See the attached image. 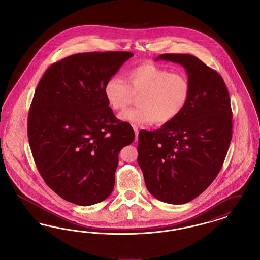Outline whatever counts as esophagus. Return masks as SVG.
Masks as SVG:
<instances>
[{"instance_id": "esophagus-1", "label": "esophagus", "mask_w": 260, "mask_h": 260, "mask_svg": "<svg viewBox=\"0 0 260 260\" xmlns=\"http://www.w3.org/2000/svg\"><path fill=\"white\" fill-rule=\"evenodd\" d=\"M134 131H135V134H136V138H135V141L138 140V127L136 125H134Z\"/></svg>"}]
</instances>
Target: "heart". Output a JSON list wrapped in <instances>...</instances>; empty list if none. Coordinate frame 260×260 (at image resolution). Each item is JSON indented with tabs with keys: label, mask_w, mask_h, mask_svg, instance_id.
I'll return each mask as SVG.
<instances>
[{
	"label": "heart",
	"mask_w": 260,
	"mask_h": 260,
	"mask_svg": "<svg viewBox=\"0 0 260 260\" xmlns=\"http://www.w3.org/2000/svg\"><path fill=\"white\" fill-rule=\"evenodd\" d=\"M126 81L110 77L104 95L114 110H123L137 99V108L122 112L119 118L135 125L168 124L184 111L191 94L187 75L171 72L153 63H143L126 71Z\"/></svg>",
	"instance_id": "1"
}]
</instances>
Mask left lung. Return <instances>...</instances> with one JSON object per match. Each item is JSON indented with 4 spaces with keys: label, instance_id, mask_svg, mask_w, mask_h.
<instances>
[{
    "label": "left lung",
    "instance_id": "1",
    "mask_svg": "<svg viewBox=\"0 0 260 260\" xmlns=\"http://www.w3.org/2000/svg\"><path fill=\"white\" fill-rule=\"evenodd\" d=\"M185 68L188 104L176 119L156 131H140L137 161L151 195L180 205L202 194L215 179L232 138V110L222 77L191 54L166 53Z\"/></svg>",
    "mask_w": 260,
    "mask_h": 260
}]
</instances>
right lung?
Segmentation results:
<instances>
[{"label": "right lung", "mask_w": 260, "mask_h": 260, "mask_svg": "<svg viewBox=\"0 0 260 260\" xmlns=\"http://www.w3.org/2000/svg\"><path fill=\"white\" fill-rule=\"evenodd\" d=\"M134 54L85 52L52 64L38 84L28 137L38 171L61 198L90 206L108 198L119 153L135 139L104 95L107 80Z\"/></svg>", "instance_id": "1"}]
</instances>
